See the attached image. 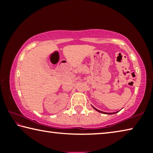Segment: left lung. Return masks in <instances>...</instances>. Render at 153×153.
Listing matches in <instances>:
<instances>
[{
    "label": "left lung",
    "mask_w": 153,
    "mask_h": 153,
    "mask_svg": "<svg viewBox=\"0 0 153 153\" xmlns=\"http://www.w3.org/2000/svg\"><path fill=\"white\" fill-rule=\"evenodd\" d=\"M92 107L94 108V109L96 110V111H97L98 112H99V113H103V114H107V115H112V114H115V113H118L119 111H117V112H114V113H107V112H103V111H99V110H98L97 108H96L95 107H93V106H92Z\"/></svg>",
    "instance_id": "1"
}]
</instances>
